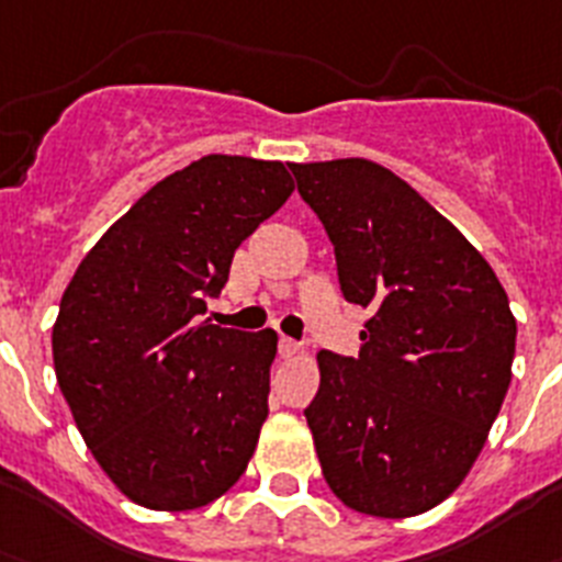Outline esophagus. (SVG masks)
Returning <instances> with one entry per match:
<instances>
[{
    "label": "esophagus",
    "mask_w": 562,
    "mask_h": 562,
    "mask_svg": "<svg viewBox=\"0 0 562 562\" xmlns=\"http://www.w3.org/2000/svg\"><path fill=\"white\" fill-rule=\"evenodd\" d=\"M296 353H300V341L282 336V339H280V356H282V359H294Z\"/></svg>",
    "instance_id": "1"
}]
</instances>
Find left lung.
<instances>
[{"instance_id":"1","label":"left lung","mask_w":562,"mask_h":562,"mask_svg":"<svg viewBox=\"0 0 562 562\" xmlns=\"http://www.w3.org/2000/svg\"><path fill=\"white\" fill-rule=\"evenodd\" d=\"M328 232L345 300L370 308L356 359L316 353L305 407L322 475L350 509L413 517L461 486L512 382L504 285L407 180L364 158L291 164Z\"/></svg>"}]
</instances>
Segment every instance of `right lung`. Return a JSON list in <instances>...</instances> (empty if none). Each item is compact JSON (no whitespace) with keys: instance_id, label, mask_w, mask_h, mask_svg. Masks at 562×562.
I'll list each match as a JSON object with an SVG mask.
<instances>
[{"instance_id":"right-lung-1","label":"right lung","mask_w":562,"mask_h":562,"mask_svg":"<svg viewBox=\"0 0 562 562\" xmlns=\"http://www.w3.org/2000/svg\"><path fill=\"white\" fill-rule=\"evenodd\" d=\"M291 192L280 160L206 155L158 180L76 268L53 325L56 379L87 450L133 504L200 509L246 472L277 334L200 316Z\"/></svg>"}]
</instances>
